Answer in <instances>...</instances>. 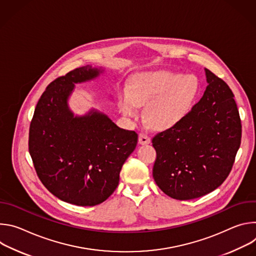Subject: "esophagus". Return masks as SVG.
I'll return each mask as SVG.
<instances>
[{"mask_svg": "<svg viewBox=\"0 0 256 256\" xmlns=\"http://www.w3.org/2000/svg\"><path fill=\"white\" fill-rule=\"evenodd\" d=\"M151 138H149V136H147L146 134H138V142L140 144H150Z\"/></svg>", "mask_w": 256, "mask_h": 256, "instance_id": "obj_1", "label": "esophagus"}]
</instances>
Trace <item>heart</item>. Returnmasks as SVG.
Wrapping results in <instances>:
<instances>
[{
  "label": "heart",
  "mask_w": 256,
  "mask_h": 256,
  "mask_svg": "<svg viewBox=\"0 0 256 256\" xmlns=\"http://www.w3.org/2000/svg\"><path fill=\"white\" fill-rule=\"evenodd\" d=\"M200 93L194 75L170 70L149 72L136 78L130 88L120 93V109L130 118L138 116V106H145L146 120L156 130H170L184 122L192 110Z\"/></svg>",
  "instance_id": "1"
}]
</instances>
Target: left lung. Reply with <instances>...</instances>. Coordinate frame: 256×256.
Listing matches in <instances>:
<instances>
[{
  "label": "left lung",
  "mask_w": 256,
  "mask_h": 256,
  "mask_svg": "<svg viewBox=\"0 0 256 256\" xmlns=\"http://www.w3.org/2000/svg\"><path fill=\"white\" fill-rule=\"evenodd\" d=\"M208 86L188 118L152 140L153 177L172 198L208 194L228 177L241 142V120L229 86L204 68Z\"/></svg>",
  "instance_id": "left-lung-1"
}]
</instances>
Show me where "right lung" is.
I'll use <instances>...</instances> for the list:
<instances>
[{
    "label": "right lung",
    "mask_w": 256,
    "mask_h": 256,
    "mask_svg": "<svg viewBox=\"0 0 256 256\" xmlns=\"http://www.w3.org/2000/svg\"><path fill=\"white\" fill-rule=\"evenodd\" d=\"M104 70L87 64L52 82L30 124L29 153L42 184L60 200L80 206L99 204L114 194L138 142L134 132L118 128L98 109L78 116L70 108L75 85Z\"/></svg>",
    "instance_id": "right-lung-1"
}]
</instances>
